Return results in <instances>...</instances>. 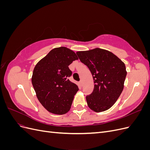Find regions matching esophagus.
Segmentation results:
<instances>
[{
	"mask_svg": "<svg viewBox=\"0 0 150 150\" xmlns=\"http://www.w3.org/2000/svg\"><path fill=\"white\" fill-rule=\"evenodd\" d=\"M79 84H80L81 86L83 85V81H82V80H81V81H79Z\"/></svg>",
	"mask_w": 150,
	"mask_h": 150,
	"instance_id": "1",
	"label": "esophagus"
}]
</instances>
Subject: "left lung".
Returning <instances> with one entry per match:
<instances>
[{"label":"left lung","instance_id":"obj_1","mask_svg":"<svg viewBox=\"0 0 150 150\" xmlns=\"http://www.w3.org/2000/svg\"><path fill=\"white\" fill-rule=\"evenodd\" d=\"M76 54L88 66L94 80L93 91L86 97L88 106L97 112L108 110L123 90L127 74L125 63L111 52L100 48Z\"/></svg>","mask_w":150,"mask_h":150}]
</instances>
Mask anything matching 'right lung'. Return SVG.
<instances>
[{
    "instance_id": "add662e5",
    "label": "right lung",
    "mask_w": 150,
    "mask_h": 150,
    "mask_svg": "<svg viewBox=\"0 0 150 150\" xmlns=\"http://www.w3.org/2000/svg\"><path fill=\"white\" fill-rule=\"evenodd\" d=\"M78 59L76 53L65 47L54 48L35 65L32 84L38 99L50 112L64 115L70 110L79 88L71 82L69 66Z\"/></svg>"
}]
</instances>
